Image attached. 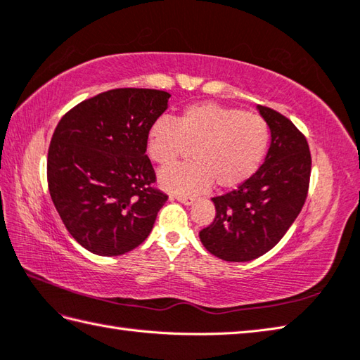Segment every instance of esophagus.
I'll return each mask as SVG.
<instances>
[{
    "instance_id": "obj_1",
    "label": "esophagus",
    "mask_w": 360,
    "mask_h": 360,
    "mask_svg": "<svg viewBox=\"0 0 360 360\" xmlns=\"http://www.w3.org/2000/svg\"><path fill=\"white\" fill-rule=\"evenodd\" d=\"M173 198L178 200L182 204H186V206H192V204L195 202L193 196H173Z\"/></svg>"
}]
</instances>
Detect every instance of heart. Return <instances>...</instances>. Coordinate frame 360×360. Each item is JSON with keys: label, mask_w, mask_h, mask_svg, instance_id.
Segmentation results:
<instances>
[{"label": "heart", "mask_w": 360, "mask_h": 360, "mask_svg": "<svg viewBox=\"0 0 360 360\" xmlns=\"http://www.w3.org/2000/svg\"><path fill=\"white\" fill-rule=\"evenodd\" d=\"M265 120L217 103L192 104L176 120L159 118L146 134V154L167 167L193 150L195 162L165 168L159 184L168 192L192 195L214 184L234 188L257 172L269 148Z\"/></svg>", "instance_id": "heart-1"}]
</instances>
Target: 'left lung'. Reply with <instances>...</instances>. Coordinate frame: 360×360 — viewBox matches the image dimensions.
I'll return each mask as SVG.
<instances>
[{
  "mask_svg": "<svg viewBox=\"0 0 360 360\" xmlns=\"http://www.w3.org/2000/svg\"><path fill=\"white\" fill-rule=\"evenodd\" d=\"M257 110L271 136L264 164L236 190L212 198L215 218L200 231L204 248L228 262H248L269 252L297 220L311 179L306 137L279 112L265 105Z\"/></svg>",
  "mask_w": 360,
  "mask_h": 360,
  "instance_id": "obj_1",
  "label": "left lung"
}]
</instances>
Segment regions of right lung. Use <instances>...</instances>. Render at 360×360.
Masks as SVG:
<instances>
[{"mask_svg":"<svg viewBox=\"0 0 360 360\" xmlns=\"http://www.w3.org/2000/svg\"><path fill=\"white\" fill-rule=\"evenodd\" d=\"M172 95L114 89L60 118L48 150V188L67 231L87 251L120 256L137 248L168 196L154 188L146 134Z\"/></svg>","mask_w":360,"mask_h":360,"instance_id":"add662e5","label":"right lung"}]
</instances>
